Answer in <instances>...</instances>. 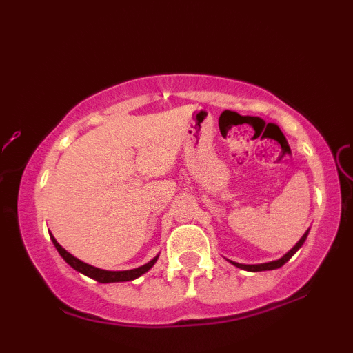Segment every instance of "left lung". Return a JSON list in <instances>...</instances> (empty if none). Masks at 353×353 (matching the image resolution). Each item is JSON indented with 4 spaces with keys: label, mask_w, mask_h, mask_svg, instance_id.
<instances>
[{
    "label": "left lung",
    "mask_w": 353,
    "mask_h": 353,
    "mask_svg": "<svg viewBox=\"0 0 353 353\" xmlns=\"http://www.w3.org/2000/svg\"><path fill=\"white\" fill-rule=\"evenodd\" d=\"M307 236H308V230L305 231V234L302 236L301 239H299V243L294 245V248L289 250L288 254H284L281 259H278V260H273V262H267V263H257V265H244V263H236V262H230L234 265V267H238V268H243V270H248V272H267V270H276V268H279V267H283L284 263L288 262L289 259L292 257L294 254L297 252L299 249L302 248V244L305 243V239H307Z\"/></svg>",
    "instance_id": "1"
}]
</instances>
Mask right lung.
<instances>
[{"instance_id":"add662e5","label":"right lung","mask_w":353,"mask_h":353,"mask_svg":"<svg viewBox=\"0 0 353 353\" xmlns=\"http://www.w3.org/2000/svg\"><path fill=\"white\" fill-rule=\"evenodd\" d=\"M50 236H51L52 244H54V248L57 249V252L61 254V257L64 259L72 268L77 270V272L86 274V276L96 279L98 283L133 281V279H137V278L141 276V274L149 272V270L154 267V263H156L157 259H159V255H156V257H154L151 262H148L146 265H143V267H138V268H133V270H123V272H109V270H101V268L91 267V265H88V263L81 262V260H79L77 257H74L72 254L67 252V250L62 248L59 243H57V241L54 239V236H52L51 233H50Z\"/></svg>"}]
</instances>
